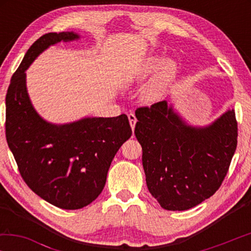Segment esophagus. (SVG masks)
I'll use <instances>...</instances> for the list:
<instances>
[{
    "label": "esophagus",
    "instance_id": "34e87169",
    "mask_svg": "<svg viewBox=\"0 0 251 251\" xmlns=\"http://www.w3.org/2000/svg\"><path fill=\"white\" fill-rule=\"evenodd\" d=\"M128 119H129L130 126H131L132 131H133V130H135V126H136V123H137V119H136V116H135V114H133V113H129V114H128Z\"/></svg>",
    "mask_w": 251,
    "mask_h": 251
}]
</instances>
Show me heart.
I'll return each mask as SVG.
<instances>
[{"label":"heart","mask_w":251,"mask_h":251,"mask_svg":"<svg viewBox=\"0 0 251 251\" xmlns=\"http://www.w3.org/2000/svg\"><path fill=\"white\" fill-rule=\"evenodd\" d=\"M162 60L157 57H150L143 61L135 72L130 76L131 82H139L145 80L151 74H153L156 70H159ZM175 71V65L171 61H166L161 66L156 77L151 82V83L143 91V100L146 102H155L159 101L163 97L166 92L168 82L173 76Z\"/></svg>","instance_id":"obj_1"}]
</instances>
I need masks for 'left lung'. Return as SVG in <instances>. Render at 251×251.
<instances>
[{"label":"left lung","instance_id":"1","mask_svg":"<svg viewBox=\"0 0 251 251\" xmlns=\"http://www.w3.org/2000/svg\"><path fill=\"white\" fill-rule=\"evenodd\" d=\"M149 191L166 210H187L221 187L238 145V122L227 111L207 128L185 125L167 101L136 109Z\"/></svg>","mask_w":251,"mask_h":251}]
</instances>
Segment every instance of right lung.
Returning a JSON list of instances; mask_svg holds the SVG:
<instances>
[{"label":"right lung","mask_w":251,"mask_h":251,"mask_svg":"<svg viewBox=\"0 0 251 251\" xmlns=\"http://www.w3.org/2000/svg\"><path fill=\"white\" fill-rule=\"evenodd\" d=\"M48 33L34 42L13 73L5 97V137L20 176L34 193L61 209H81L98 198L112 160L131 137L128 116L50 125L30 105L25 71L51 44L77 39Z\"/></svg>","instance_id":"obj_1"}]
</instances>
